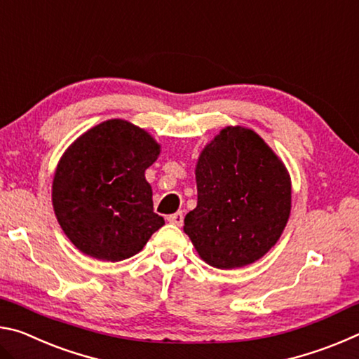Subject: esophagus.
Masks as SVG:
<instances>
[{
    "mask_svg": "<svg viewBox=\"0 0 359 359\" xmlns=\"http://www.w3.org/2000/svg\"><path fill=\"white\" fill-rule=\"evenodd\" d=\"M166 220L171 224H175V226H182V223H184V214L182 212H175L172 215H168Z\"/></svg>",
    "mask_w": 359,
    "mask_h": 359,
    "instance_id": "obj_1",
    "label": "esophagus"
}]
</instances>
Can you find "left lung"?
Wrapping results in <instances>:
<instances>
[{"label": "left lung", "instance_id": "left-lung-1", "mask_svg": "<svg viewBox=\"0 0 359 359\" xmlns=\"http://www.w3.org/2000/svg\"><path fill=\"white\" fill-rule=\"evenodd\" d=\"M198 205L184 231L217 269L252 264L280 239L291 212L287 166L253 130L226 126L199 154Z\"/></svg>", "mask_w": 359, "mask_h": 359}]
</instances>
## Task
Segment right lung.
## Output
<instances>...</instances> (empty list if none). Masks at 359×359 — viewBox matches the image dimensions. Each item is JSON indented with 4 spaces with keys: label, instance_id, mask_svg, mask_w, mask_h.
I'll use <instances>...</instances> for the list:
<instances>
[{
    "label": "right lung",
    "instance_id": "obj_1",
    "mask_svg": "<svg viewBox=\"0 0 359 359\" xmlns=\"http://www.w3.org/2000/svg\"><path fill=\"white\" fill-rule=\"evenodd\" d=\"M161 145L128 120L101 121L60 158L52 184L53 212L82 253L121 261L139 253L165 220L154 212L145 169Z\"/></svg>",
    "mask_w": 359,
    "mask_h": 359
}]
</instances>
